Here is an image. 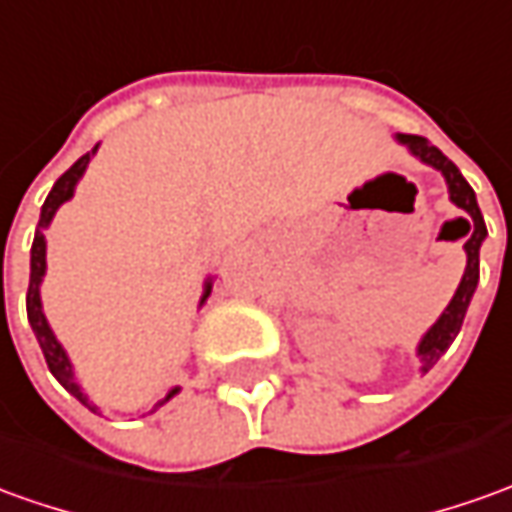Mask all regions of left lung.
Segmentation results:
<instances>
[{"mask_svg": "<svg viewBox=\"0 0 512 512\" xmlns=\"http://www.w3.org/2000/svg\"><path fill=\"white\" fill-rule=\"evenodd\" d=\"M395 142L403 145L409 154L420 159L423 165H429L437 173H443V179H446L448 187V198H451V204H457L462 212H465V224H468V238H465V257H468V263H465V271H462V280L457 285V291H454V297L446 305V311L437 316V322L431 325L423 336H420V342L415 347V356L420 361V373H429L431 367L440 361V356L446 353L451 342L457 339V333L462 328V319H465V311H468V305L474 300V291L476 283H479V249H482V243L488 238V227H485V218H482V212H479V204H476V193L471 184L465 182V176L460 173V168L448 159L440 148H434L426 137H415V134H395Z\"/></svg>", "mask_w": 512, "mask_h": 512, "instance_id": "obj_1", "label": "left lung"}]
</instances>
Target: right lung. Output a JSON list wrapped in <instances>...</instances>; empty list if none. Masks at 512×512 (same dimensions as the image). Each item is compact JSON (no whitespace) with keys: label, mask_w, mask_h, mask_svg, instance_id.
Here are the masks:
<instances>
[{"label":"right lung","mask_w":512,"mask_h":512,"mask_svg":"<svg viewBox=\"0 0 512 512\" xmlns=\"http://www.w3.org/2000/svg\"><path fill=\"white\" fill-rule=\"evenodd\" d=\"M95 145L89 154H83L72 168L66 170L64 176L58 179V182L52 184L50 196L44 201V207H41V215H38V227H36V238H33V249H30V285H27V319H30V328L36 333V342L41 347V353L47 358V367H50V373L55 375V381L61 384V387L69 392V395H75L78 401L86 406V409H92L100 415V406L89 401V395L83 392V387L78 384V378H75V367H72V358L66 356L64 344L55 339V333H52L50 322H47V316H44V305H41V283H44V274H47V238H44V232L50 229L52 218H55V212L61 210V204H66L69 198L75 196V187L83 179V173L89 168V162H92V156L97 154ZM212 291V277L204 280V291H201V300L198 305H204L207 297H210ZM173 395H179V387H173L162 398V401L156 403L154 409H159L162 403H168Z\"/></svg>","instance_id":"right-lung-1"}]
</instances>
